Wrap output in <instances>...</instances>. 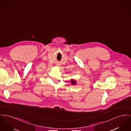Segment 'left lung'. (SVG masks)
<instances>
[{
    "label": "left lung",
    "instance_id": "8db88e82",
    "mask_svg": "<svg viewBox=\"0 0 131 131\" xmlns=\"http://www.w3.org/2000/svg\"><path fill=\"white\" fill-rule=\"evenodd\" d=\"M71 82L72 83V84L73 85H75V84H76V83H77V81H75V80L71 79Z\"/></svg>",
    "mask_w": 131,
    "mask_h": 131
}]
</instances>
